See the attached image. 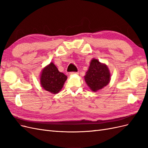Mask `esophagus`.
<instances>
[{"mask_svg": "<svg viewBox=\"0 0 148 148\" xmlns=\"http://www.w3.org/2000/svg\"><path fill=\"white\" fill-rule=\"evenodd\" d=\"M78 72H70V73H69V75H77V74H78Z\"/></svg>", "mask_w": 148, "mask_h": 148, "instance_id": "34e87169", "label": "esophagus"}]
</instances>
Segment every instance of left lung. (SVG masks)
Returning a JSON list of instances; mask_svg holds the SVG:
<instances>
[{"instance_id":"8db88e82","label":"left lung","mask_w":148,"mask_h":148,"mask_svg":"<svg viewBox=\"0 0 148 148\" xmlns=\"http://www.w3.org/2000/svg\"><path fill=\"white\" fill-rule=\"evenodd\" d=\"M110 77L108 66L94 58L91 60L84 78L89 89L93 92H96L109 83Z\"/></svg>"}]
</instances>
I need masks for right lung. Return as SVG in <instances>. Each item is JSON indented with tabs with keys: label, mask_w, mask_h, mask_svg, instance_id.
Here are the masks:
<instances>
[{
	"label": "right lung",
	"mask_w": 148,
	"mask_h": 148,
	"mask_svg": "<svg viewBox=\"0 0 148 148\" xmlns=\"http://www.w3.org/2000/svg\"><path fill=\"white\" fill-rule=\"evenodd\" d=\"M39 79L43 89L55 95L63 88L67 77L60 72L53 62H51L42 70Z\"/></svg>",
	"instance_id": "add662e5"
}]
</instances>
